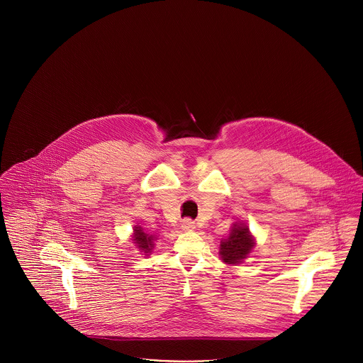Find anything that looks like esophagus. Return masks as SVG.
<instances>
[{"instance_id": "1", "label": "esophagus", "mask_w": 363, "mask_h": 363, "mask_svg": "<svg viewBox=\"0 0 363 363\" xmlns=\"http://www.w3.org/2000/svg\"><path fill=\"white\" fill-rule=\"evenodd\" d=\"M181 227H182L184 231H194L195 230V223L191 218H185V220H182Z\"/></svg>"}]
</instances>
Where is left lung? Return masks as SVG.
Returning a JSON list of instances; mask_svg holds the SVG:
<instances>
[{"mask_svg": "<svg viewBox=\"0 0 363 363\" xmlns=\"http://www.w3.org/2000/svg\"><path fill=\"white\" fill-rule=\"evenodd\" d=\"M255 242L250 235L248 227L244 224H234L230 235L221 241L220 255L227 264L241 263L254 248Z\"/></svg>", "mask_w": 363, "mask_h": 363, "instance_id": "obj_1", "label": "left lung"}]
</instances>
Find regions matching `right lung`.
<instances>
[{"mask_svg":"<svg viewBox=\"0 0 363 363\" xmlns=\"http://www.w3.org/2000/svg\"><path fill=\"white\" fill-rule=\"evenodd\" d=\"M135 242L138 244L139 250H142L145 254H149L153 248V237L143 233L140 227H135Z\"/></svg>","mask_w":363,"mask_h":363,"instance_id":"add662e5","label":"right lung"}]
</instances>
